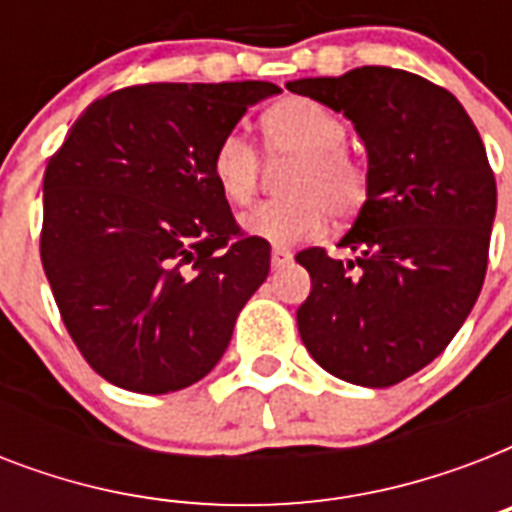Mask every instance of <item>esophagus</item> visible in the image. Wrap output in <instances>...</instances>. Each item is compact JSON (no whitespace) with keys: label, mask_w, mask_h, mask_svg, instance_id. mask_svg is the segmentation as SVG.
<instances>
[{"label":"esophagus","mask_w":512,"mask_h":512,"mask_svg":"<svg viewBox=\"0 0 512 512\" xmlns=\"http://www.w3.org/2000/svg\"><path fill=\"white\" fill-rule=\"evenodd\" d=\"M292 263V252L284 247H273L271 252V265L273 268H284V265Z\"/></svg>","instance_id":"34e87169"}]
</instances>
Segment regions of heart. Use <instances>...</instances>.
Instances as JSON below:
<instances>
[{"mask_svg":"<svg viewBox=\"0 0 512 512\" xmlns=\"http://www.w3.org/2000/svg\"><path fill=\"white\" fill-rule=\"evenodd\" d=\"M265 151L271 159H295L284 175V199L257 204L241 215V228L273 247H292L319 236L327 215L337 223L356 217L369 199V177L342 151L348 130L340 116L313 100H284L263 116ZM212 180L225 201L244 207L255 199L260 156L244 135L231 132L212 154Z\"/></svg>","mask_w":512,"mask_h":512,"instance_id":"b5f03b06","label":"heart"}]
</instances>
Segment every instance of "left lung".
Masks as SVG:
<instances>
[{
	"mask_svg": "<svg viewBox=\"0 0 512 512\" xmlns=\"http://www.w3.org/2000/svg\"><path fill=\"white\" fill-rule=\"evenodd\" d=\"M287 90L350 119L369 159V199L340 241L356 260L297 252L311 273L297 329L329 374L388 388L441 356L481 295L494 172L460 100L417 74L361 66Z\"/></svg>",
	"mask_w": 512,
	"mask_h": 512,
	"instance_id": "8db88e82",
	"label": "left lung"
}]
</instances>
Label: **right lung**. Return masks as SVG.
Returning <instances> with one entry per match:
<instances>
[{"label": "right lung", "instance_id": "add662e5", "mask_svg": "<svg viewBox=\"0 0 512 512\" xmlns=\"http://www.w3.org/2000/svg\"><path fill=\"white\" fill-rule=\"evenodd\" d=\"M271 82L138 84L95 100L44 172L42 265L87 364L172 393L223 358L271 271L212 180V154Z\"/></svg>", "mask_w": 512, "mask_h": 512}]
</instances>
